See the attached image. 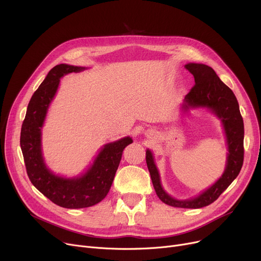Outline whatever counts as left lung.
Segmentation results:
<instances>
[{"label":"left lung","mask_w":261,"mask_h":261,"mask_svg":"<svg viewBox=\"0 0 261 261\" xmlns=\"http://www.w3.org/2000/svg\"><path fill=\"white\" fill-rule=\"evenodd\" d=\"M185 67L194 75L195 86L185 96L182 109L188 111L191 108H206L221 119L228 150L225 170L220 179L199 196L187 200H176L163 189L159 170L152 152L149 149L146 151V163L155 193L162 202L173 207L201 208L220 197L239 174L244 154V126L235 94L223 84L211 66L201 63H188Z\"/></svg>","instance_id":"1"}]
</instances>
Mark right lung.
Returning <instances> with one entry per match:
<instances>
[{
  "instance_id": "add662e5",
  "label": "right lung",
  "mask_w": 261,
  "mask_h": 261,
  "mask_svg": "<svg viewBox=\"0 0 261 261\" xmlns=\"http://www.w3.org/2000/svg\"><path fill=\"white\" fill-rule=\"evenodd\" d=\"M84 70L86 67L68 64L54 66L32 96L21 129L20 145L31 182L53 203L64 208L90 207L103 200L113 183L123 149L133 142L127 136L105 145L87 172L73 179L55 174L46 167L41 149V129L47 109L60 78Z\"/></svg>"
}]
</instances>
